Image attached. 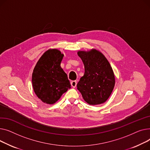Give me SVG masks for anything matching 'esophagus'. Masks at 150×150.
<instances>
[{"instance_id": "esophagus-1", "label": "esophagus", "mask_w": 150, "mask_h": 150, "mask_svg": "<svg viewBox=\"0 0 150 150\" xmlns=\"http://www.w3.org/2000/svg\"><path fill=\"white\" fill-rule=\"evenodd\" d=\"M71 85L72 87L76 88V85H77V81H72V82H71Z\"/></svg>"}]
</instances>
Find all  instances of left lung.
Instances as JSON below:
<instances>
[{
	"label": "left lung",
	"mask_w": 150,
	"mask_h": 150,
	"mask_svg": "<svg viewBox=\"0 0 150 150\" xmlns=\"http://www.w3.org/2000/svg\"><path fill=\"white\" fill-rule=\"evenodd\" d=\"M77 54L85 67L84 75L77 85V90L88 104L103 103L115 85V76L110 64L102 52L96 49L79 51Z\"/></svg>",
	"instance_id": "left-lung-1"
}]
</instances>
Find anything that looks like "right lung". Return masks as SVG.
<instances>
[{"mask_svg":"<svg viewBox=\"0 0 150 150\" xmlns=\"http://www.w3.org/2000/svg\"><path fill=\"white\" fill-rule=\"evenodd\" d=\"M64 56L57 49H49L40 57L33 69V90L43 103H55L71 88L67 74L60 67Z\"/></svg>","mask_w":150,"mask_h":150,"instance_id":"right-lung-1","label":"right lung"}]
</instances>
